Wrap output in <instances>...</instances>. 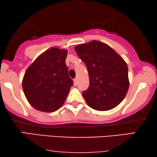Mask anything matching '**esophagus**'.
Instances as JSON below:
<instances>
[{
	"label": "esophagus",
	"mask_w": 157,
	"mask_h": 157,
	"mask_svg": "<svg viewBox=\"0 0 157 157\" xmlns=\"http://www.w3.org/2000/svg\"><path fill=\"white\" fill-rule=\"evenodd\" d=\"M74 85L75 86H76L77 84H78V79H77L76 78L74 79Z\"/></svg>",
	"instance_id": "34e87169"
}]
</instances>
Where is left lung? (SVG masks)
I'll return each mask as SVG.
<instances>
[{
    "label": "left lung",
    "mask_w": 157,
    "mask_h": 157,
    "mask_svg": "<svg viewBox=\"0 0 157 157\" xmlns=\"http://www.w3.org/2000/svg\"><path fill=\"white\" fill-rule=\"evenodd\" d=\"M75 50L88 70L89 86L82 93L87 105L99 111L117 107L129 87L125 60L109 45L97 40L78 44Z\"/></svg>",
    "instance_id": "left-lung-1"
}]
</instances>
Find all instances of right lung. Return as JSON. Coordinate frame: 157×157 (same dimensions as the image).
<instances>
[{
  "instance_id": "1",
  "label": "right lung",
  "mask_w": 157,
  "mask_h": 157,
  "mask_svg": "<svg viewBox=\"0 0 157 157\" xmlns=\"http://www.w3.org/2000/svg\"><path fill=\"white\" fill-rule=\"evenodd\" d=\"M68 51L51 48L26 69L22 87L30 105L37 110L52 113L64 104L74 82L66 65Z\"/></svg>"
}]
</instances>
